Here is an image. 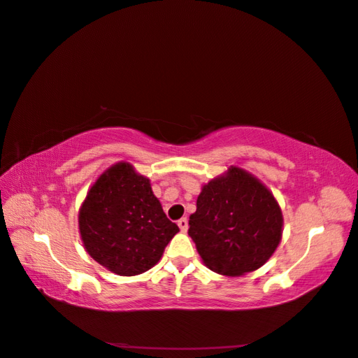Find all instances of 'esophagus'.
Returning <instances> with one entry per match:
<instances>
[{
    "label": "esophagus",
    "mask_w": 358,
    "mask_h": 358,
    "mask_svg": "<svg viewBox=\"0 0 358 358\" xmlns=\"http://www.w3.org/2000/svg\"><path fill=\"white\" fill-rule=\"evenodd\" d=\"M178 225H179V229H180V231H187V229H188V221H187V217H180V220L178 221Z\"/></svg>",
    "instance_id": "34e87169"
}]
</instances>
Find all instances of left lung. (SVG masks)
<instances>
[{"instance_id":"obj_1","label":"left lung","mask_w":358,"mask_h":358,"mask_svg":"<svg viewBox=\"0 0 358 358\" xmlns=\"http://www.w3.org/2000/svg\"><path fill=\"white\" fill-rule=\"evenodd\" d=\"M188 235L202 262L225 276L264 266L282 236V211L271 189L239 166L202 187Z\"/></svg>"}]
</instances>
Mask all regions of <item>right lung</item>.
<instances>
[{
    "mask_svg": "<svg viewBox=\"0 0 358 358\" xmlns=\"http://www.w3.org/2000/svg\"><path fill=\"white\" fill-rule=\"evenodd\" d=\"M78 230L94 261L115 275L134 276L157 264L179 227L164 213L150 179L117 162L87 192Z\"/></svg>",
    "mask_w": 358,
    "mask_h": 358,
    "instance_id": "obj_1",
    "label": "right lung"
}]
</instances>
